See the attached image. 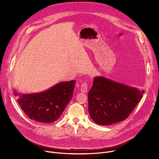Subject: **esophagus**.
<instances>
[{
  "instance_id": "obj_1",
  "label": "esophagus",
  "mask_w": 159,
  "mask_h": 159,
  "mask_svg": "<svg viewBox=\"0 0 159 159\" xmlns=\"http://www.w3.org/2000/svg\"><path fill=\"white\" fill-rule=\"evenodd\" d=\"M88 84L87 83H82V85H81V88H80V91L82 93H87L88 91Z\"/></svg>"
}]
</instances>
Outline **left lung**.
<instances>
[{
  "label": "left lung",
  "mask_w": 159,
  "mask_h": 159,
  "mask_svg": "<svg viewBox=\"0 0 159 159\" xmlns=\"http://www.w3.org/2000/svg\"><path fill=\"white\" fill-rule=\"evenodd\" d=\"M144 93V90L96 77L88 93L89 115L96 124L103 126L123 121L140 101Z\"/></svg>",
  "instance_id": "left-lung-1"
}]
</instances>
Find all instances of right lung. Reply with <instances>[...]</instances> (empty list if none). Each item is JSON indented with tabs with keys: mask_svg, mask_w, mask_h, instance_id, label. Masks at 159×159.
<instances>
[{
	"mask_svg": "<svg viewBox=\"0 0 159 159\" xmlns=\"http://www.w3.org/2000/svg\"><path fill=\"white\" fill-rule=\"evenodd\" d=\"M75 80L61 82L43 92L24 94L14 90V95L28 117L43 123H52L61 117L73 97Z\"/></svg>",
	"mask_w": 159,
	"mask_h": 159,
	"instance_id": "right-lung-1",
	"label": "right lung"
}]
</instances>
